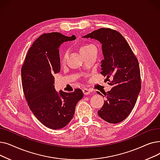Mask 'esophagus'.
I'll return each instance as SVG.
<instances>
[{
    "label": "esophagus",
    "instance_id": "obj_1",
    "mask_svg": "<svg viewBox=\"0 0 160 160\" xmlns=\"http://www.w3.org/2000/svg\"><path fill=\"white\" fill-rule=\"evenodd\" d=\"M82 91H83V93L84 95H88V94L90 93V92H91V91L89 89H87V88H83Z\"/></svg>",
    "mask_w": 160,
    "mask_h": 160
}]
</instances>
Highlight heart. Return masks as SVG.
Returning <instances> with one entry per match:
<instances>
[{
    "mask_svg": "<svg viewBox=\"0 0 160 160\" xmlns=\"http://www.w3.org/2000/svg\"><path fill=\"white\" fill-rule=\"evenodd\" d=\"M93 48H95V47L93 45H91V44H85L83 45V46H82L80 48V53L83 55V54H86L87 52H89L90 50ZM67 56H68V52H65L63 55L62 56V60H61V62L62 63L64 64L66 62V60H67Z\"/></svg>",
    "mask_w": 160,
    "mask_h": 160,
    "instance_id": "obj_1",
    "label": "heart"
}]
</instances>
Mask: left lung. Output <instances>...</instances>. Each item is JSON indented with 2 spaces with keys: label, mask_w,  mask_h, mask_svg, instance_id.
<instances>
[{
  "label": "left lung",
  "mask_w": 160,
  "mask_h": 160,
  "mask_svg": "<svg viewBox=\"0 0 160 160\" xmlns=\"http://www.w3.org/2000/svg\"><path fill=\"white\" fill-rule=\"evenodd\" d=\"M83 38L95 39L102 43L104 58L101 62L100 74L108 79L112 78L109 79L108 83L113 88L104 93L106 100L98 115L108 122L119 123L129 115L141 91L138 58L127 41L117 30L101 28ZM97 93L102 95L98 91Z\"/></svg>",
  "instance_id": "1"
}]
</instances>
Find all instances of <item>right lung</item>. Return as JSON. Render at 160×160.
<instances>
[{"instance_id":"add662e5","label":"right lung","mask_w":160,"mask_h":160,"mask_svg":"<svg viewBox=\"0 0 160 160\" xmlns=\"http://www.w3.org/2000/svg\"><path fill=\"white\" fill-rule=\"evenodd\" d=\"M76 39L60 32L45 33L33 42L21 68V81L25 99L30 110L45 127L60 129L73 117L77 104L83 94L80 89L71 93L54 88V74L60 71L59 47Z\"/></svg>"}]
</instances>
